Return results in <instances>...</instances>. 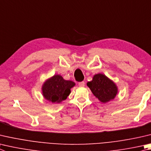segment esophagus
Here are the masks:
<instances>
[{"instance_id":"obj_1","label":"esophagus","mask_w":151,"mask_h":151,"mask_svg":"<svg viewBox=\"0 0 151 151\" xmlns=\"http://www.w3.org/2000/svg\"><path fill=\"white\" fill-rule=\"evenodd\" d=\"M78 85L80 86H81V87H83V86H84V85H85V83L84 81H83V82H80V83H78Z\"/></svg>"}]
</instances>
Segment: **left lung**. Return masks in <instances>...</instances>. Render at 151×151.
<instances>
[{
  "mask_svg": "<svg viewBox=\"0 0 151 151\" xmlns=\"http://www.w3.org/2000/svg\"><path fill=\"white\" fill-rule=\"evenodd\" d=\"M86 84L92 94L104 104L114 100L118 92L116 83L102 73L94 75L92 81L88 82Z\"/></svg>",
  "mask_w": 151,
  "mask_h": 151,
  "instance_id": "obj_1",
  "label": "left lung"
}]
</instances>
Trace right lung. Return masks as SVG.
I'll list each match as a JSON object with an SVG mask.
<instances>
[{
  "label": "right lung",
  "instance_id": "add662e5",
  "mask_svg": "<svg viewBox=\"0 0 151 151\" xmlns=\"http://www.w3.org/2000/svg\"><path fill=\"white\" fill-rule=\"evenodd\" d=\"M75 86L74 82L65 80L60 75H55L43 84V96L49 102L59 104L67 99L70 93V89Z\"/></svg>",
  "mask_w": 151,
  "mask_h": 151
}]
</instances>
